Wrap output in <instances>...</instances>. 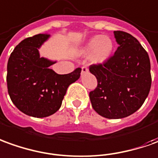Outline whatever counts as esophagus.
Masks as SVG:
<instances>
[{"mask_svg":"<svg viewBox=\"0 0 158 158\" xmlns=\"http://www.w3.org/2000/svg\"><path fill=\"white\" fill-rule=\"evenodd\" d=\"M89 72V69L87 66H82L81 67V74H84V73Z\"/></svg>","mask_w":158,"mask_h":158,"instance_id":"obj_1","label":"esophagus"}]
</instances>
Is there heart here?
Masks as SVG:
<instances>
[{
    "label": "heart",
    "mask_w": 158,
    "mask_h": 158,
    "mask_svg": "<svg viewBox=\"0 0 158 158\" xmlns=\"http://www.w3.org/2000/svg\"><path fill=\"white\" fill-rule=\"evenodd\" d=\"M114 48L113 41L107 36H94L82 49L83 54L91 53V60L94 64L103 63L110 56Z\"/></svg>",
    "instance_id": "heart-1"
}]
</instances>
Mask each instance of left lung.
<instances>
[{
    "label": "left lung",
    "mask_w": 158,
    "mask_h": 158,
    "mask_svg": "<svg viewBox=\"0 0 158 158\" xmlns=\"http://www.w3.org/2000/svg\"><path fill=\"white\" fill-rule=\"evenodd\" d=\"M118 44L113 56L102 64H92L89 71L97 79L89 92L94 110L106 118H121L139 110L151 86V62L138 40L123 31H114Z\"/></svg>",
    "instance_id": "obj_1"
}]
</instances>
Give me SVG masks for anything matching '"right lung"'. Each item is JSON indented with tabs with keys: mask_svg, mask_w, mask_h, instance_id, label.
<instances>
[{
	"mask_svg": "<svg viewBox=\"0 0 158 158\" xmlns=\"http://www.w3.org/2000/svg\"><path fill=\"white\" fill-rule=\"evenodd\" d=\"M48 34L22 40L7 62L6 84L11 101L27 115L44 118L60 108L68 87L79 79L81 69L58 75L49 67L55 62L40 57L39 48Z\"/></svg>",
	"mask_w": 158,
	"mask_h": 158,
	"instance_id": "1",
	"label": "right lung"
}]
</instances>
